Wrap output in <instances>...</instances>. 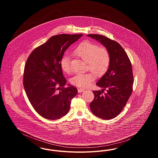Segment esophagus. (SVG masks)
Instances as JSON below:
<instances>
[{"instance_id":"1","label":"esophagus","mask_w":158,"mask_h":158,"mask_svg":"<svg viewBox=\"0 0 158 158\" xmlns=\"http://www.w3.org/2000/svg\"><path fill=\"white\" fill-rule=\"evenodd\" d=\"M85 90V89H81V88H80V89H77V91H78V92L79 93H81V92H82Z\"/></svg>"}]
</instances>
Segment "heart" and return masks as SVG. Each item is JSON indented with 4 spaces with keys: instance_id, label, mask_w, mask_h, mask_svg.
Listing matches in <instances>:
<instances>
[{
    "instance_id": "heart-1",
    "label": "heart",
    "mask_w": 158,
    "mask_h": 158,
    "mask_svg": "<svg viewBox=\"0 0 158 158\" xmlns=\"http://www.w3.org/2000/svg\"><path fill=\"white\" fill-rule=\"evenodd\" d=\"M74 54L86 62L88 68L96 75L104 74L107 70L110 63V55L104 47H99L98 44L88 40L83 41L76 47ZM60 66L66 73L72 72L70 57L68 54L63 56L60 60ZM93 73H77L71 79L72 85L86 88L89 86L94 80Z\"/></svg>"
}]
</instances>
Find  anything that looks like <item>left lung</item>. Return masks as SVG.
Segmentation results:
<instances>
[{"label": "left lung", "mask_w": 158, "mask_h": 158, "mask_svg": "<svg viewBox=\"0 0 158 158\" xmlns=\"http://www.w3.org/2000/svg\"><path fill=\"white\" fill-rule=\"evenodd\" d=\"M87 36L102 44L110 55L108 69L97 83L102 89L93 91L95 97L90 102V110L102 119H112L121 112L132 93L134 81L131 64L117 42L98 34Z\"/></svg>", "instance_id": "obj_1"}]
</instances>
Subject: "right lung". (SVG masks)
I'll list each match as a JSON object with an SVG mask.
<instances>
[{
  "label": "right lung",
  "instance_id": "1",
  "mask_svg": "<svg viewBox=\"0 0 158 158\" xmlns=\"http://www.w3.org/2000/svg\"><path fill=\"white\" fill-rule=\"evenodd\" d=\"M83 34H59L37 47L27 60L23 87L31 104L41 116L57 120L69 111L71 101L77 94L68 85L60 66V60L68 47Z\"/></svg>",
  "mask_w": 158,
  "mask_h": 158
}]
</instances>
